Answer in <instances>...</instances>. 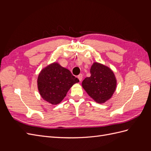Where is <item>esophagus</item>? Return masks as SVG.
Segmentation results:
<instances>
[{
  "mask_svg": "<svg viewBox=\"0 0 151 151\" xmlns=\"http://www.w3.org/2000/svg\"><path fill=\"white\" fill-rule=\"evenodd\" d=\"M83 74H80V75L78 76V79L80 81V82H81L82 80H83Z\"/></svg>",
  "mask_w": 151,
  "mask_h": 151,
  "instance_id": "1",
  "label": "esophagus"
}]
</instances>
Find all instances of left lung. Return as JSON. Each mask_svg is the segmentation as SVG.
Segmentation results:
<instances>
[{
    "label": "left lung",
    "mask_w": 151,
    "mask_h": 151,
    "mask_svg": "<svg viewBox=\"0 0 151 151\" xmlns=\"http://www.w3.org/2000/svg\"><path fill=\"white\" fill-rule=\"evenodd\" d=\"M91 76L82 86L89 96L98 103H104L111 98L116 88V79L110 68L98 62L91 67Z\"/></svg>",
    "instance_id": "1"
}]
</instances>
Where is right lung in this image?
Here are the masks:
<instances>
[{
	"label": "right lung",
	"instance_id": "1",
	"mask_svg": "<svg viewBox=\"0 0 151 151\" xmlns=\"http://www.w3.org/2000/svg\"><path fill=\"white\" fill-rule=\"evenodd\" d=\"M79 82L69 70L53 62L40 71L37 85L40 94L45 101L56 105L64 99L71 87Z\"/></svg>",
	"mask_w": 151,
	"mask_h": 151
}]
</instances>
